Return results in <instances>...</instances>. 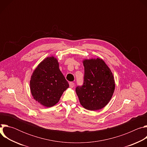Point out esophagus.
I'll list each match as a JSON object with an SVG mask.
<instances>
[{
    "label": "esophagus",
    "mask_w": 147,
    "mask_h": 147,
    "mask_svg": "<svg viewBox=\"0 0 147 147\" xmlns=\"http://www.w3.org/2000/svg\"><path fill=\"white\" fill-rule=\"evenodd\" d=\"M69 86H70V87L72 88H73L74 86V83L73 82H70L69 83Z\"/></svg>",
    "instance_id": "esophagus-1"
}]
</instances>
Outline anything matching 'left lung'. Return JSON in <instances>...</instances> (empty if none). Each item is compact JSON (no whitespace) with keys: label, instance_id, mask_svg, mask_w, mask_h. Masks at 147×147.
<instances>
[{"label":"left lung","instance_id":"left-lung-1","mask_svg":"<svg viewBox=\"0 0 147 147\" xmlns=\"http://www.w3.org/2000/svg\"><path fill=\"white\" fill-rule=\"evenodd\" d=\"M84 84L76 89L80 103L89 111H98L106 107L115 88L113 73L101 58L84 59Z\"/></svg>","mask_w":147,"mask_h":147}]
</instances>
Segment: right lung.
<instances>
[{"instance_id": "obj_1", "label": "right lung", "mask_w": 147, "mask_h": 147, "mask_svg": "<svg viewBox=\"0 0 147 147\" xmlns=\"http://www.w3.org/2000/svg\"><path fill=\"white\" fill-rule=\"evenodd\" d=\"M57 58L44 59L34 70L30 81L33 98L41 105L52 107L59 101L69 84L59 69Z\"/></svg>"}]
</instances>
